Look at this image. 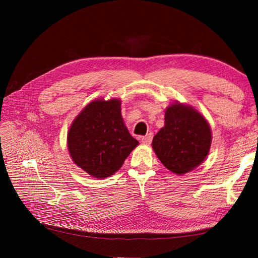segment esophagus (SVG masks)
Wrapping results in <instances>:
<instances>
[{"label":"esophagus","mask_w":258,"mask_h":258,"mask_svg":"<svg viewBox=\"0 0 258 258\" xmlns=\"http://www.w3.org/2000/svg\"><path fill=\"white\" fill-rule=\"evenodd\" d=\"M152 140H153V135H152V134H148V135H146L145 137H142V138H141V142H142L144 145H150L151 142H152Z\"/></svg>","instance_id":"34e87169"}]
</instances>
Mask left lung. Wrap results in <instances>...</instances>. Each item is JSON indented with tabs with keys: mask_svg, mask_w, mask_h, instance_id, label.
I'll use <instances>...</instances> for the list:
<instances>
[{
	"mask_svg": "<svg viewBox=\"0 0 258 258\" xmlns=\"http://www.w3.org/2000/svg\"><path fill=\"white\" fill-rule=\"evenodd\" d=\"M212 131L194 106L174 101L165 111V126L153 139V150L168 170L183 175L196 169L209 155Z\"/></svg>",
	"mask_w": 258,
	"mask_h": 258,
	"instance_id": "left-lung-1",
	"label": "left lung"
}]
</instances>
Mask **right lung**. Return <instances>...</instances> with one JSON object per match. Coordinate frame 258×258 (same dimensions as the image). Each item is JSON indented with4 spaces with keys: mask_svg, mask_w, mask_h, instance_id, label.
Returning <instances> with one entry per match:
<instances>
[{
    "mask_svg": "<svg viewBox=\"0 0 258 258\" xmlns=\"http://www.w3.org/2000/svg\"><path fill=\"white\" fill-rule=\"evenodd\" d=\"M69 154L75 165L95 178L113 175L139 142L121 116V100L96 99L75 117L68 131Z\"/></svg>",
    "mask_w": 258,
    "mask_h": 258,
    "instance_id": "right-lung-1",
    "label": "right lung"
}]
</instances>
